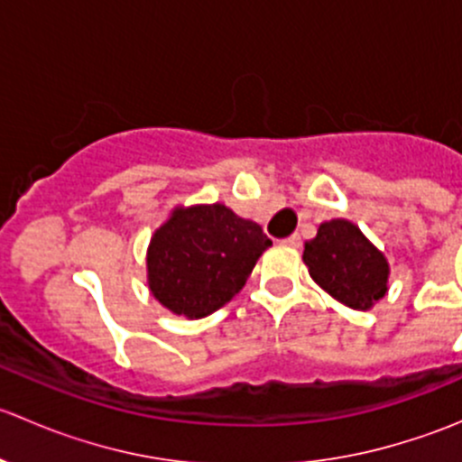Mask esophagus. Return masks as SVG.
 <instances>
[{
	"label": "esophagus",
	"instance_id": "34e87169",
	"mask_svg": "<svg viewBox=\"0 0 462 462\" xmlns=\"http://www.w3.org/2000/svg\"><path fill=\"white\" fill-rule=\"evenodd\" d=\"M283 244H286V245H291V248H297V245L301 244V236L297 235V232H295V235L286 236V239H283Z\"/></svg>",
	"mask_w": 462,
	"mask_h": 462
}]
</instances>
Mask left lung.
Here are the masks:
<instances>
[{
	"label": "left lung",
	"mask_w": 462,
	"mask_h": 462,
	"mask_svg": "<svg viewBox=\"0 0 462 462\" xmlns=\"http://www.w3.org/2000/svg\"><path fill=\"white\" fill-rule=\"evenodd\" d=\"M304 263L328 295L356 310L371 309L386 292L384 254L344 218L321 223L318 236L306 244Z\"/></svg>",
	"instance_id": "1"
}]
</instances>
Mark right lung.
I'll list each match as a JSON object with an SVG mask.
<instances>
[{
  "instance_id": "add662e5",
  "label": "right lung",
  "mask_w": 462,
  "mask_h": 462,
  "mask_svg": "<svg viewBox=\"0 0 462 462\" xmlns=\"http://www.w3.org/2000/svg\"><path fill=\"white\" fill-rule=\"evenodd\" d=\"M273 241L226 205L176 208L152 236L147 279L153 297L189 319L221 309L244 288Z\"/></svg>"
}]
</instances>
